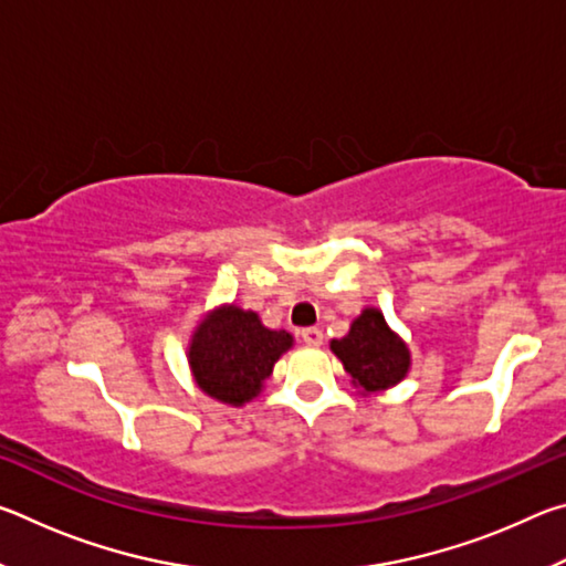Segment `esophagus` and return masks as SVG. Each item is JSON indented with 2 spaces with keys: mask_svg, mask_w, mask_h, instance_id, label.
Returning a JSON list of instances; mask_svg holds the SVG:
<instances>
[{
  "mask_svg": "<svg viewBox=\"0 0 566 566\" xmlns=\"http://www.w3.org/2000/svg\"><path fill=\"white\" fill-rule=\"evenodd\" d=\"M300 334H302V342L310 344V347H319V344L324 342V334L317 327H306Z\"/></svg>",
  "mask_w": 566,
  "mask_h": 566,
  "instance_id": "esophagus-1",
  "label": "esophagus"
}]
</instances>
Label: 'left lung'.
<instances>
[{"mask_svg":"<svg viewBox=\"0 0 566 566\" xmlns=\"http://www.w3.org/2000/svg\"><path fill=\"white\" fill-rule=\"evenodd\" d=\"M329 349L349 371L361 397L397 387L411 369L407 342L389 327L377 306H364L359 317L352 319L349 332L329 342Z\"/></svg>","mask_w":566,"mask_h":566,"instance_id":"left-lung-1","label":"left lung"}]
</instances>
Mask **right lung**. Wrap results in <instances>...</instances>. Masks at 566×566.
<instances>
[{
    "mask_svg": "<svg viewBox=\"0 0 566 566\" xmlns=\"http://www.w3.org/2000/svg\"><path fill=\"white\" fill-rule=\"evenodd\" d=\"M292 344L290 332L264 327L256 312L219 304L189 334L187 361L195 385L207 397L242 407L262 395L274 364Z\"/></svg>",
    "mask_w": 566,
    "mask_h": 566,
    "instance_id": "1",
    "label": "right lung"
}]
</instances>
